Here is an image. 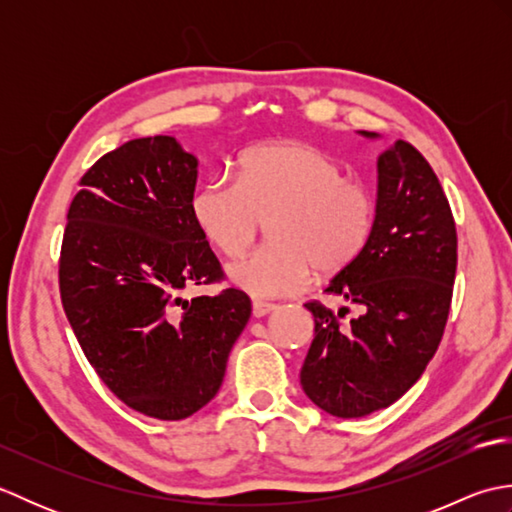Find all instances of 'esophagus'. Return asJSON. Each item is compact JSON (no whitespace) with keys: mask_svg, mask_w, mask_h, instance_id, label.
I'll return each mask as SVG.
<instances>
[{"mask_svg":"<svg viewBox=\"0 0 512 512\" xmlns=\"http://www.w3.org/2000/svg\"><path fill=\"white\" fill-rule=\"evenodd\" d=\"M275 310V303H264V301H253V317L262 319L266 314Z\"/></svg>","mask_w":512,"mask_h":512,"instance_id":"34e87169","label":"esophagus"}]
</instances>
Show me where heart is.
<instances>
[{"label": "heart", "mask_w": 512, "mask_h": 512, "mask_svg": "<svg viewBox=\"0 0 512 512\" xmlns=\"http://www.w3.org/2000/svg\"><path fill=\"white\" fill-rule=\"evenodd\" d=\"M189 211L222 257H239L270 220L273 242L228 266V279L259 299L295 295L317 268L339 275L372 242L378 195L369 182L310 143H266L239 158L235 178H209Z\"/></svg>", "instance_id": "obj_1"}]
</instances>
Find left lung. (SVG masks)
<instances>
[{
  "label": "left lung",
  "mask_w": 512,
  "mask_h": 512,
  "mask_svg": "<svg viewBox=\"0 0 512 512\" xmlns=\"http://www.w3.org/2000/svg\"><path fill=\"white\" fill-rule=\"evenodd\" d=\"M455 266L458 233L447 195L427 158L398 140L378 158L372 242L325 288L361 314L345 321L350 308L303 303L314 317V339L301 387L314 405L336 418H361L405 394L442 341Z\"/></svg>",
  "instance_id": "obj_1"
}]
</instances>
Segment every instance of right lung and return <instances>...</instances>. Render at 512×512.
I'll use <instances>...</instances> for the list:
<instances>
[{
  "label": "right lung",
  "mask_w": 512,
  "mask_h": 512,
  "mask_svg": "<svg viewBox=\"0 0 512 512\" xmlns=\"http://www.w3.org/2000/svg\"><path fill=\"white\" fill-rule=\"evenodd\" d=\"M198 160L173 136L136 138L83 173L63 231L59 292L76 341L112 394L149 418L211 402L250 317L189 211Z\"/></svg>",
  "instance_id": "right-lung-1"
}]
</instances>
